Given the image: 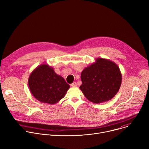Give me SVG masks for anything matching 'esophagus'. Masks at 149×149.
Returning <instances> with one entry per match:
<instances>
[{"label":"esophagus","mask_w":149,"mask_h":149,"mask_svg":"<svg viewBox=\"0 0 149 149\" xmlns=\"http://www.w3.org/2000/svg\"><path fill=\"white\" fill-rule=\"evenodd\" d=\"M71 86L73 87H77V82H74L72 84H71Z\"/></svg>","instance_id":"obj_1"}]
</instances>
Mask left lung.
<instances>
[{
  "label": "left lung",
  "instance_id": "left-lung-1",
  "mask_svg": "<svg viewBox=\"0 0 149 149\" xmlns=\"http://www.w3.org/2000/svg\"><path fill=\"white\" fill-rule=\"evenodd\" d=\"M82 84L80 90L90 101L102 103L111 100L118 91L122 75L118 66L109 59L102 58L81 72Z\"/></svg>",
  "mask_w": 149,
  "mask_h": 149
}]
</instances>
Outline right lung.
<instances>
[{
  "label": "right lung",
  "instance_id": "add662e5",
  "mask_svg": "<svg viewBox=\"0 0 149 149\" xmlns=\"http://www.w3.org/2000/svg\"><path fill=\"white\" fill-rule=\"evenodd\" d=\"M28 86L32 95L39 101L55 104L64 97L70 85L47 63L37 67L30 74Z\"/></svg>",
  "mask_w": 149,
  "mask_h": 149
}]
</instances>
